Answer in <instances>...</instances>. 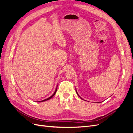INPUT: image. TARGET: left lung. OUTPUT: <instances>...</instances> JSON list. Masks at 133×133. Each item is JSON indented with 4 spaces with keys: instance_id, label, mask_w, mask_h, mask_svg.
Listing matches in <instances>:
<instances>
[{
    "instance_id": "8db88e82",
    "label": "left lung",
    "mask_w": 133,
    "mask_h": 133,
    "mask_svg": "<svg viewBox=\"0 0 133 133\" xmlns=\"http://www.w3.org/2000/svg\"><path fill=\"white\" fill-rule=\"evenodd\" d=\"M76 92H77V95H78V96H79V97H80V98H81V97H80V96H79V95H78V92H77V90H76ZM81 99H82V98H81Z\"/></svg>"
}]
</instances>
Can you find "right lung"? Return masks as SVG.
Segmentation results:
<instances>
[{
	"label": "right lung",
	"mask_w": 133,
	"mask_h": 133,
	"mask_svg": "<svg viewBox=\"0 0 133 133\" xmlns=\"http://www.w3.org/2000/svg\"><path fill=\"white\" fill-rule=\"evenodd\" d=\"M57 87H56V90H55V92H54V94L51 96H50L49 97H48V98H47L46 99H45V100H42V101H37V102H43V101H46V100H49V99H51V98L55 95V94H56V91H57Z\"/></svg>",
	"instance_id": "right-lung-1"
}]
</instances>
